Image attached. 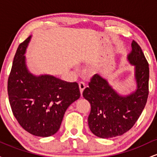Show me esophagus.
Masks as SVG:
<instances>
[{
    "label": "esophagus",
    "mask_w": 157,
    "mask_h": 157,
    "mask_svg": "<svg viewBox=\"0 0 157 157\" xmlns=\"http://www.w3.org/2000/svg\"><path fill=\"white\" fill-rule=\"evenodd\" d=\"M79 87H80V93L82 94V92H83V90L86 89V84H85L84 82H79Z\"/></svg>",
    "instance_id": "esophagus-1"
}]
</instances>
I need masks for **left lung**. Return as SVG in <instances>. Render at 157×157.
<instances>
[{"label":"left lung","instance_id":"8db88e82","mask_svg":"<svg viewBox=\"0 0 157 157\" xmlns=\"http://www.w3.org/2000/svg\"><path fill=\"white\" fill-rule=\"evenodd\" d=\"M132 51L128 60L135 66V79L137 89L126 97L120 96L99 75L91 78L82 96L91 104L88 118L89 128L100 138L120 136L129 131L143 111L148 97V63L142 48L133 40Z\"/></svg>","mask_w":157,"mask_h":157}]
</instances>
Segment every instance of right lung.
<instances>
[{
  "mask_svg": "<svg viewBox=\"0 0 157 157\" xmlns=\"http://www.w3.org/2000/svg\"><path fill=\"white\" fill-rule=\"evenodd\" d=\"M31 36L19 45L8 79L9 100L24 130L37 136H52L60 128L68 106L80 97L76 82L51 75L36 77L28 71L25 52Z\"/></svg>",
  "mask_w": 157,
  "mask_h": 157,
  "instance_id": "right-lung-1",
  "label": "right lung"
}]
</instances>
